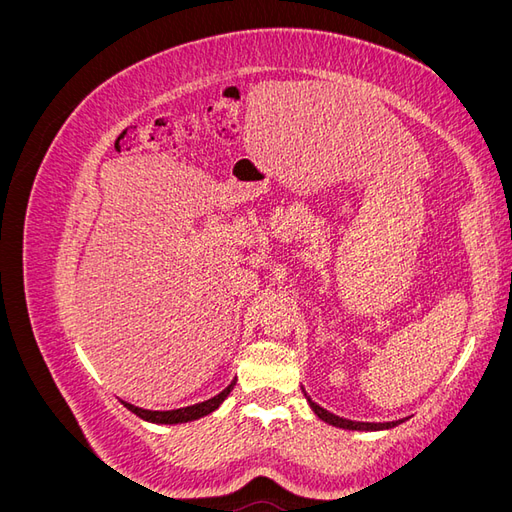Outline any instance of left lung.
<instances>
[{
    "instance_id": "8db88e82",
    "label": "left lung",
    "mask_w": 512,
    "mask_h": 512,
    "mask_svg": "<svg viewBox=\"0 0 512 512\" xmlns=\"http://www.w3.org/2000/svg\"><path fill=\"white\" fill-rule=\"evenodd\" d=\"M303 393H305V389H303ZM305 399H307V404L312 406L314 414L320 418V421L329 423V425H333V427H339V429H350V431H382V429H393V427H397V425H401V423L406 421V418H401V421H391V423H359V421H348V418H342V416H337V414H333V412H329V410L320 408V406L316 404V401H312V397H309L307 393H305Z\"/></svg>"
}]
</instances>
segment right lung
I'll return each mask as SVG.
<instances>
[{
  "label": "right lung",
  "instance_id": "1",
  "mask_svg": "<svg viewBox=\"0 0 512 512\" xmlns=\"http://www.w3.org/2000/svg\"><path fill=\"white\" fill-rule=\"evenodd\" d=\"M235 382L237 380H232L220 395H215L207 401H200V404H194V406H188V408H179V410H143V408L128 404V401H123V406H126L130 412H134L136 416H141L143 421H147V423H156V425L190 423V421H196V418H203V416L218 410L222 406V401L230 395V391L235 389Z\"/></svg>",
  "mask_w": 512,
  "mask_h": 512
}]
</instances>
